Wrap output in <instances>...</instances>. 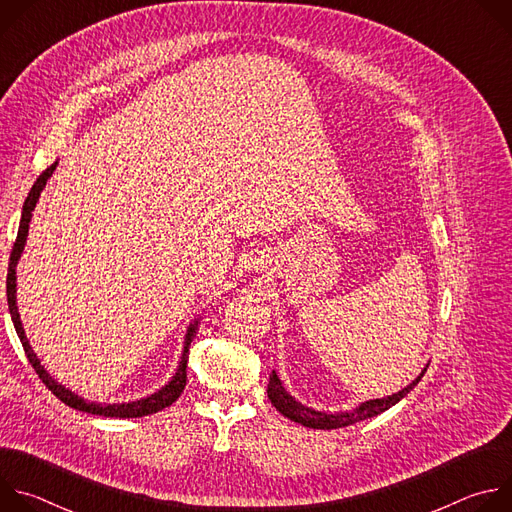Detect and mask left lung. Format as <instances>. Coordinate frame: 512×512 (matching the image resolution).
Segmentation results:
<instances>
[{"mask_svg": "<svg viewBox=\"0 0 512 512\" xmlns=\"http://www.w3.org/2000/svg\"><path fill=\"white\" fill-rule=\"evenodd\" d=\"M429 364H425V369L419 373L417 379H413L405 389H401L399 393H393V395H387V397H381V399H371V401H364L360 403L358 407H354L352 411H336V413H326V411H316L312 407H306L302 405L296 397H291L281 379L277 377V373L273 371L269 375V385H267V397L271 401V405L281 413L285 415L287 419L296 421L304 427H312V429H336V427H346V425H352L356 421H362V419H369V417H375L387 409H391L395 403H399L409 391H413V387L421 381V377L425 375Z\"/></svg>", "mask_w": 512, "mask_h": 512, "instance_id": "1", "label": "left lung"}]
</instances>
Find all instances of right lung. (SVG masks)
Listing matches in <instances>:
<instances>
[{
	"instance_id": "add662e5",
	"label": "right lung",
	"mask_w": 512,
	"mask_h": 512,
	"mask_svg": "<svg viewBox=\"0 0 512 512\" xmlns=\"http://www.w3.org/2000/svg\"><path fill=\"white\" fill-rule=\"evenodd\" d=\"M58 162H54L50 168H46L34 182L32 190L28 192V198L24 202V208H22V218H20V227H18V237H16V243H14V249H12V255H10V265H8V308H10V316H12V322H14V328L20 336V342L26 350V356L28 360L32 362V367L36 371V375L42 379V383L68 407L72 409H79V411H85V413H91V415H101V417H119V419H125V417H143V415H152L156 411H162L164 407L172 405L180 393L184 391L186 387V362H188V348H190V342L194 340L196 332H198V324H200V318H194V322H190L188 330H186V336H184V350H182V356H180V362H178V369L174 373V377L162 387L158 389L156 393L143 397V399H137V401H129V403H95V401H87L83 397H79L75 391L66 389L62 383H58L44 367L40 364V358L36 356V352L32 350L30 346V340L26 338V332H24V326H22V320H20V312H18V298H16V267H18V261L24 253V247H26V239H28V229H30V221H32V210L36 208V202L40 198V192L44 190L48 178L52 176V172L56 170Z\"/></svg>"
}]
</instances>
